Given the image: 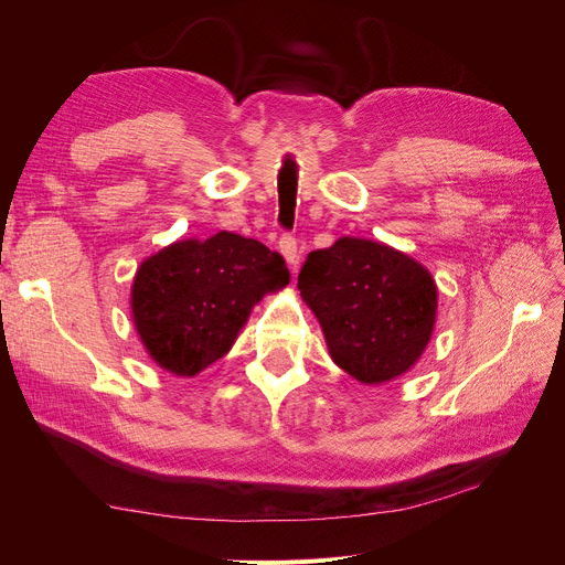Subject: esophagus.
<instances>
[{"mask_svg":"<svg viewBox=\"0 0 565 565\" xmlns=\"http://www.w3.org/2000/svg\"><path fill=\"white\" fill-rule=\"evenodd\" d=\"M278 249H280V254L285 256V262L289 264V268H297V264H299V247H297V237L295 235H289V233H285L282 237H280V243H278Z\"/></svg>","mask_w":565,"mask_h":565,"instance_id":"34e87169","label":"esophagus"}]
</instances>
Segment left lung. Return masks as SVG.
I'll return each mask as SVG.
<instances>
[{"instance_id": "1", "label": "left lung", "mask_w": 565, "mask_h": 565, "mask_svg": "<svg viewBox=\"0 0 565 565\" xmlns=\"http://www.w3.org/2000/svg\"><path fill=\"white\" fill-rule=\"evenodd\" d=\"M301 299L316 313L332 361L363 384L413 367L429 344L438 292L407 254L365 237H339L301 266Z\"/></svg>"}]
</instances>
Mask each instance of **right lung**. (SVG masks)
<instances>
[{"label": "right lung", "instance_id": "1", "mask_svg": "<svg viewBox=\"0 0 565 565\" xmlns=\"http://www.w3.org/2000/svg\"><path fill=\"white\" fill-rule=\"evenodd\" d=\"M289 282L278 252L221 231L148 256L131 285V316L148 355L179 377L224 358L252 306Z\"/></svg>", "mask_w": 565, "mask_h": 565}]
</instances>
